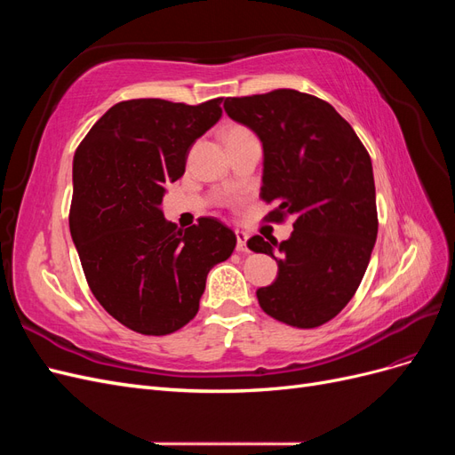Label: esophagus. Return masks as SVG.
<instances>
[{"instance_id": "34e87169", "label": "esophagus", "mask_w": 455, "mask_h": 455, "mask_svg": "<svg viewBox=\"0 0 455 455\" xmlns=\"http://www.w3.org/2000/svg\"><path fill=\"white\" fill-rule=\"evenodd\" d=\"M235 235H237V251H239V252H246V251H249V249H246V241H249V233L243 231V229H237Z\"/></svg>"}]
</instances>
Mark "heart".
<instances>
[{
  "mask_svg": "<svg viewBox=\"0 0 455 455\" xmlns=\"http://www.w3.org/2000/svg\"><path fill=\"white\" fill-rule=\"evenodd\" d=\"M231 131H243V129H231ZM231 131H229V132H231Z\"/></svg>",
  "mask_w": 455,
  "mask_h": 455,
  "instance_id": "b5f03b06",
  "label": "heart"
}]
</instances>
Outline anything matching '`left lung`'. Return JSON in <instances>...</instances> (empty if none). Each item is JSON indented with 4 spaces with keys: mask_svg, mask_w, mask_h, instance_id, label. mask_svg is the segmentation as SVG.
<instances>
[{
    "mask_svg": "<svg viewBox=\"0 0 455 455\" xmlns=\"http://www.w3.org/2000/svg\"><path fill=\"white\" fill-rule=\"evenodd\" d=\"M226 114L264 149L261 199L267 218H294L283 243L249 239L277 261V279L258 288L259 307L298 328L328 323L359 288L378 237L374 171L353 127L316 96L279 89L226 99Z\"/></svg>",
    "mask_w": 455,
    "mask_h": 455,
    "instance_id": "8db88e82",
    "label": "left lung"
}]
</instances>
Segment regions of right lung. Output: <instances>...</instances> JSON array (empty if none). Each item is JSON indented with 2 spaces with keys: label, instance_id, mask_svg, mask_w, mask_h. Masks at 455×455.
<instances>
[{
  "label": "right lung",
  "instance_id": "add662e5",
  "mask_svg": "<svg viewBox=\"0 0 455 455\" xmlns=\"http://www.w3.org/2000/svg\"><path fill=\"white\" fill-rule=\"evenodd\" d=\"M220 102H119L74 156L70 233L81 266L100 306L134 332L164 336L188 324L206 275L235 249V233L216 218L180 229L161 209L191 146L222 117Z\"/></svg>",
  "mask_w": 455,
  "mask_h": 455
}]
</instances>
